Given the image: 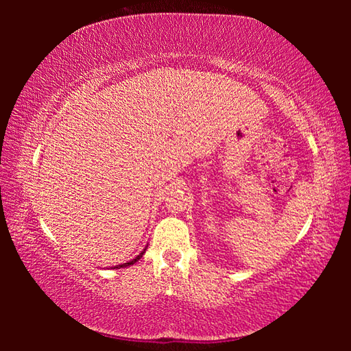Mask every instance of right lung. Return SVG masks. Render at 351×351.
Returning <instances> with one entry per match:
<instances>
[{
	"mask_svg": "<svg viewBox=\"0 0 351 351\" xmlns=\"http://www.w3.org/2000/svg\"><path fill=\"white\" fill-rule=\"evenodd\" d=\"M146 249H147V245H146V247L143 249V250H141L140 253H138V255L136 256V258H134V259H131V261H128V263H123V264H121V265H114L113 268H125V267H130V265H132V264H136L137 263V261L141 258V256H143V253L146 252Z\"/></svg>",
	"mask_w": 351,
	"mask_h": 351,
	"instance_id": "add662e5",
	"label": "right lung"
}]
</instances>
